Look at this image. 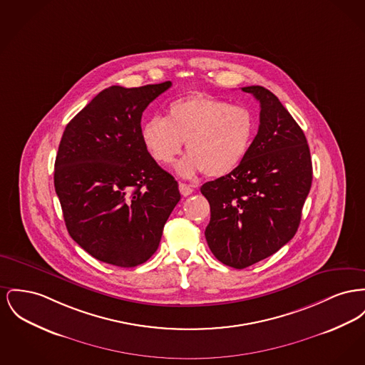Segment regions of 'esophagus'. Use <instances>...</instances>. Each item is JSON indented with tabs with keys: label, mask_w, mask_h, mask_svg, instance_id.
<instances>
[{
	"label": "esophagus",
	"mask_w": 365,
	"mask_h": 365,
	"mask_svg": "<svg viewBox=\"0 0 365 365\" xmlns=\"http://www.w3.org/2000/svg\"><path fill=\"white\" fill-rule=\"evenodd\" d=\"M179 192H180L183 197H187V195L193 193V187L186 185V183H179Z\"/></svg>",
	"instance_id": "obj_1"
}]
</instances>
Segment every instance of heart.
<instances>
[{
	"label": "heart",
	"instance_id": "heart-1",
	"mask_svg": "<svg viewBox=\"0 0 365 365\" xmlns=\"http://www.w3.org/2000/svg\"><path fill=\"white\" fill-rule=\"evenodd\" d=\"M257 118L250 108L208 95L173 101L167 118L153 115L142 125V140L153 158L171 164L185 142L190 153L176 170L186 178L204 171L222 178L237 170L251 150Z\"/></svg>",
	"mask_w": 365,
	"mask_h": 365
}]
</instances>
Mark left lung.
Here are the masks:
<instances>
[{
	"label": "left lung",
	"mask_w": 365,
	"mask_h": 365,
	"mask_svg": "<svg viewBox=\"0 0 365 365\" xmlns=\"http://www.w3.org/2000/svg\"><path fill=\"white\" fill-rule=\"evenodd\" d=\"M241 89L260 105L251 150L232 173L201 186L211 207L208 247L235 269L276 254L295 236L313 179L306 136L279 98L263 86Z\"/></svg>",
	"instance_id": "obj_1"
}]
</instances>
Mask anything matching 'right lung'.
<instances>
[{
  "mask_svg": "<svg viewBox=\"0 0 365 365\" xmlns=\"http://www.w3.org/2000/svg\"><path fill=\"white\" fill-rule=\"evenodd\" d=\"M171 86H108L63 132L55 190L68 235L101 262L145 263L180 200L178 182L151 157L140 127L145 108Z\"/></svg>",
  "mask_w": 365,
  "mask_h": 365,
  "instance_id": "obj_1",
  "label": "right lung"
}]
</instances>
